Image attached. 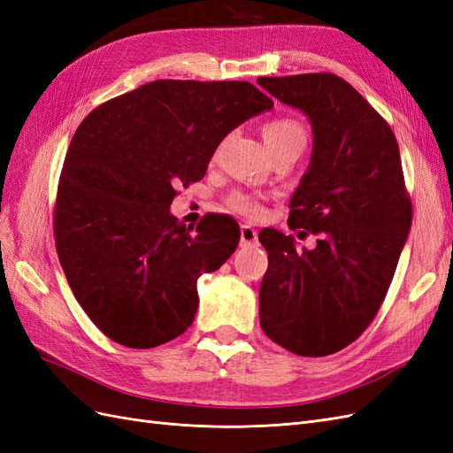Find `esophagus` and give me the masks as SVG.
Here are the masks:
<instances>
[{"label":"esophagus","mask_w":453,"mask_h":453,"mask_svg":"<svg viewBox=\"0 0 453 453\" xmlns=\"http://www.w3.org/2000/svg\"><path fill=\"white\" fill-rule=\"evenodd\" d=\"M240 240H242L243 248H248V245H255L257 243V230L251 225H242Z\"/></svg>","instance_id":"esophagus-1"}]
</instances>
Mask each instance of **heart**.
I'll list each match as a JSON object with an SVG mask.
<instances>
[{
	"label": "heart",
	"instance_id": "obj_1",
	"mask_svg": "<svg viewBox=\"0 0 453 453\" xmlns=\"http://www.w3.org/2000/svg\"><path fill=\"white\" fill-rule=\"evenodd\" d=\"M263 138L270 150L280 147H300L306 145V130L293 117H278L268 120L263 127ZM230 208L242 211L245 215H258L260 205L248 195L234 193L228 198Z\"/></svg>",
	"mask_w": 453,
	"mask_h": 453
}]
</instances>
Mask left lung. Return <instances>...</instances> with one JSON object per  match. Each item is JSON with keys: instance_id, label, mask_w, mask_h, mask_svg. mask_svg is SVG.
Segmentation results:
<instances>
[{"instance_id": "left-lung-1", "label": "left lung", "mask_w": 453, "mask_h": 453, "mask_svg": "<svg viewBox=\"0 0 453 453\" xmlns=\"http://www.w3.org/2000/svg\"><path fill=\"white\" fill-rule=\"evenodd\" d=\"M303 111L313 134L289 226L319 234L313 250L260 230L268 270L258 291L265 334L303 357L349 346L374 319L412 225L399 145L363 96L333 73L258 77ZM306 234V232H304Z\"/></svg>"}]
</instances>
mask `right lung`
Wrapping results in <instances>:
<instances>
[{"label":"right lung","mask_w":453,"mask_h":453,"mask_svg":"<svg viewBox=\"0 0 453 453\" xmlns=\"http://www.w3.org/2000/svg\"><path fill=\"white\" fill-rule=\"evenodd\" d=\"M273 104L248 81L160 79L96 107L60 175L54 236L77 303L117 344L147 349L183 334L196 281L236 251L240 226L172 215L177 185L200 181L226 134Z\"/></svg>","instance_id":"add662e5"}]
</instances>
